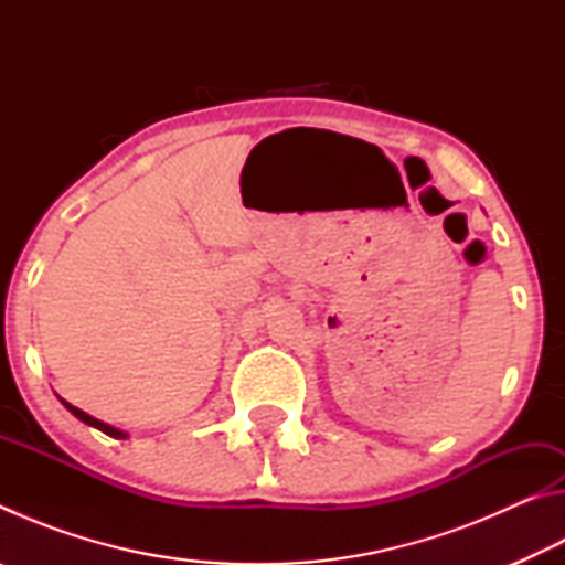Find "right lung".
Here are the masks:
<instances>
[{
	"instance_id": "obj_1",
	"label": "right lung",
	"mask_w": 565,
	"mask_h": 565,
	"mask_svg": "<svg viewBox=\"0 0 565 565\" xmlns=\"http://www.w3.org/2000/svg\"><path fill=\"white\" fill-rule=\"evenodd\" d=\"M62 404H64L66 408H70L76 418L84 420V424H87V426H94V428H99V431H104V434L111 436V438H127V436H129L127 431H119V428H114V426H109V424H104V420H99V418H94V416H89V414H84L82 408L72 406L70 401H64V398H62Z\"/></svg>"
}]
</instances>
